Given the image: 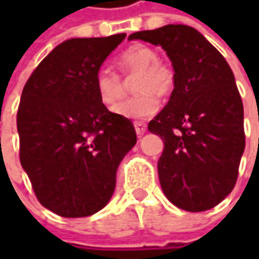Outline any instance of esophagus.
Instances as JSON below:
<instances>
[{
  "label": "esophagus",
  "instance_id": "esophagus-1",
  "mask_svg": "<svg viewBox=\"0 0 259 259\" xmlns=\"http://www.w3.org/2000/svg\"><path fill=\"white\" fill-rule=\"evenodd\" d=\"M134 128H135V133H137L138 137L144 135V133L147 131V125H145L144 122H135Z\"/></svg>",
  "mask_w": 259,
  "mask_h": 259
}]
</instances>
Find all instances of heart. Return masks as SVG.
<instances>
[{
  "label": "heart",
  "instance_id": "obj_1",
  "mask_svg": "<svg viewBox=\"0 0 259 259\" xmlns=\"http://www.w3.org/2000/svg\"><path fill=\"white\" fill-rule=\"evenodd\" d=\"M118 65L126 76H135V96L128 98L114 106V112L128 119H145L158 112V95L173 91L174 75L170 67L158 62V55L147 46H134L124 52ZM95 89L98 98L105 105H114L122 98L125 85L114 70L102 67L95 76Z\"/></svg>",
  "mask_w": 259,
  "mask_h": 259
}]
</instances>
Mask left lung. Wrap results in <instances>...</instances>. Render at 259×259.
Listing matches in <instances>:
<instances>
[{"label": "left lung", "mask_w": 259, "mask_h": 259, "mask_svg": "<svg viewBox=\"0 0 259 259\" xmlns=\"http://www.w3.org/2000/svg\"><path fill=\"white\" fill-rule=\"evenodd\" d=\"M130 40L161 46L174 89L148 131L161 137L158 179L165 197L187 212H203L232 192L245 150L244 106L225 57L196 28L167 24Z\"/></svg>", "instance_id": "8db88e82"}]
</instances>
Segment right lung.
I'll list each match as a JSON object with an SVG mask.
<instances>
[{"instance_id": "1", "label": "right lung", "mask_w": 259, "mask_h": 259, "mask_svg": "<svg viewBox=\"0 0 259 259\" xmlns=\"http://www.w3.org/2000/svg\"><path fill=\"white\" fill-rule=\"evenodd\" d=\"M125 35L66 40L23 89L20 161L38 202L59 216L85 218L105 207L118 165L137 143L133 122L109 112L95 89L96 72Z\"/></svg>"}]
</instances>
